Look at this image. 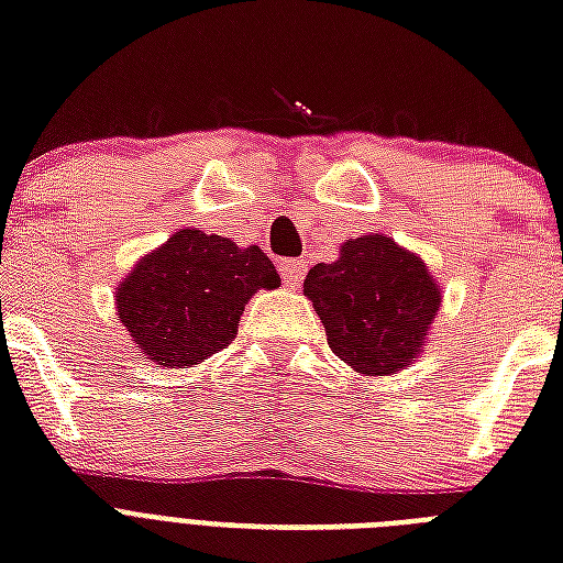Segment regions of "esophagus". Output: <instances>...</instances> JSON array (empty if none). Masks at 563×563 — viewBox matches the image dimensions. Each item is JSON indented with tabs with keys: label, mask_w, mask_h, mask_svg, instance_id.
Here are the masks:
<instances>
[{
	"label": "esophagus",
	"mask_w": 563,
	"mask_h": 563,
	"mask_svg": "<svg viewBox=\"0 0 563 563\" xmlns=\"http://www.w3.org/2000/svg\"><path fill=\"white\" fill-rule=\"evenodd\" d=\"M280 274L286 286L298 289L300 283H303V274H307V263H303V260H283Z\"/></svg>",
	"instance_id": "1"
}]
</instances>
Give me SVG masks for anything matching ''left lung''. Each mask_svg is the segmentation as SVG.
Wrapping results in <instances>:
<instances>
[{
    "label": "left lung",
    "instance_id": "left-lung-1",
    "mask_svg": "<svg viewBox=\"0 0 563 563\" xmlns=\"http://www.w3.org/2000/svg\"><path fill=\"white\" fill-rule=\"evenodd\" d=\"M327 344L365 376H388L418 360L441 307V286L418 254L385 233L347 239L335 263L303 280Z\"/></svg>",
    "mask_w": 563,
    "mask_h": 563
}]
</instances>
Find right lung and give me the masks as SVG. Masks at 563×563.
I'll return each mask as SVG.
<instances>
[{
    "label": "right lung",
    "instance_id": "add662e5",
    "mask_svg": "<svg viewBox=\"0 0 563 563\" xmlns=\"http://www.w3.org/2000/svg\"><path fill=\"white\" fill-rule=\"evenodd\" d=\"M280 274L256 245L239 247L203 230H178L119 283L117 312L145 360L192 368L236 339L256 289H277Z\"/></svg>",
    "mask_w": 563,
    "mask_h": 563
}]
</instances>
